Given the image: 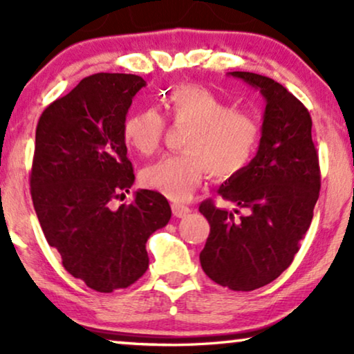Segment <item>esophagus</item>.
<instances>
[{"label":"esophagus","instance_id":"esophagus-1","mask_svg":"<svg viewBox=\"0 0 354 354\" xmlns=\"http://www.w3.org/2000/svg\"><path fill=\"white\" fill-rule=\"evenodd\" d=\"M172 212H174V216H176V217H185L187 214H190L192 209L185 205H180V203H174Z\"/></svg>","mask_w":354,"mask_h":354}]
</instances>
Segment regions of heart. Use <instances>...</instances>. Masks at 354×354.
Returning a JSON list of instances; mask_svg holds the SVG:
<instances>
[{"mask_svg":"<svg viewBox=\"0 0 354 354\" xmlns=\"http://www.w3.org/2000/svg\"><path fill=\"white\" fill-rule=\"evenodd\" d=\"M176 125H185L180 154H169L145 167L142 182L174 201H185L206 172L229 178L248 166L261 140L259 122L198 85H176L162 96ZM164 132L162 115L153 108L125 119L124 142L140 154L158 149Z\"/></svg>","mask_w":354,"mask_h":354,"instance_id":"b5f03b06","label":"heart"}]
</instances>
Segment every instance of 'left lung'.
I'll use <instances>...</instances> for the list:
<instances>
[{
  "label": "left lung",
  "mask_w": 354,
  "mask_h": 354,
  "mask_svg": "<svg viewBox=\"0 0 354 354\" xmlns=\"http://www.w3.org/2000/svg\"><path fill=\"white\" fill-rule=\"evenodd\" d=\"M261 91L266 109L259 148L219 195L246 211L235 219L211 200L200 212L211 230L200 253L205 274L235 292H251L292 264L313 221L321 171L308 109L283 85L253 72H230ZM239 214V209L235 211Z\"/></svg>",
  "instance_id": "8db88e82"
}]
</instances>
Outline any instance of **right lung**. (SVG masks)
I'll return each mask as SVG.
<instances>
[{"label":"right lung","instance_id":"1","mask_svg":"<svg viewBox=\"0 0 354 354\" xmlns=\"http://www.w3.org/2000/svg\"><path fill=\"white\" fill-rule=\"evenodd\" d=\"M145 85L133 74L85 77L37 125L30 193L41 230L67 272L101 293L127 288L147 272V241L172 214L151 190L113 207L135 182L122 127Z\"/></svg>","mask_w":354,"mask_h":354}]
</instances>
